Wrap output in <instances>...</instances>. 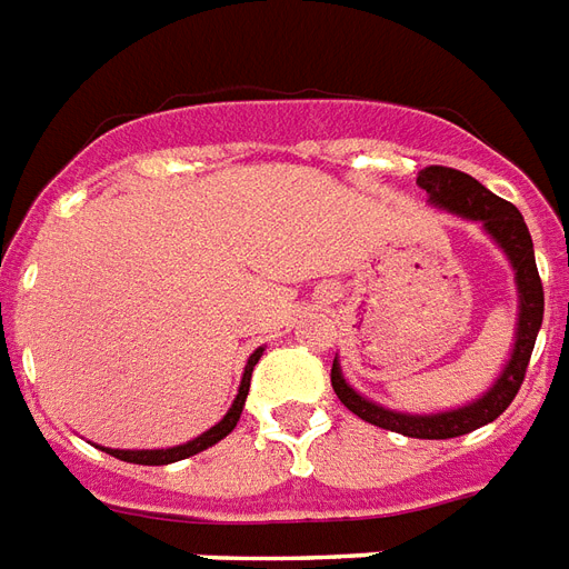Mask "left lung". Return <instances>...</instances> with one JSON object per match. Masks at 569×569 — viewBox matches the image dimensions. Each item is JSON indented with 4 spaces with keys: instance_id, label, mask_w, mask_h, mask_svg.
Returning <instances> with one entry per match:
<instances>
[{
    "instance_id": "left-lung-1",
    "label": "left lung",
    "mask_w": 569,
    "mask_h": 569,
    "mask_svg": "<svg viewBox=\"0 0 569 569\" xmlns=\"http://www.w3.org/2000/svg\"><path fill=\"white\" fill-rule=\"evenodd\" d=\"M417 186L426 188V194H429L435 207L447 209L452 216H462V219L480 221L482 230L501 246L507 260L512 263L516 290H519V323H516V345H512L510 360L498 375V381L489 387V392H482L480 399H473L465 408L441 413H401L383 408L378 401H369L345 381L339 360L332 362L330 381L341 405L357 413L360 420L381 426V429L399 431V435H408V438L443 441V438H459V435L480 429L486 422L498 420L510 408V401L516 399V392L525 381L528 360H531L533 341H537V332H540V323H543V281H540V272H537L528 224H525L522 212L512 203L492 194L489 188L480 186L477 179L462 173V170L441 168V164L420 170Z\"/></svg>"
}]
</instances>
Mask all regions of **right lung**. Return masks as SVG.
I'll list each match as a JSON object with an SVG mask.
<instances>
[{
  "instance_id": "obj_1",
  "label": "right lung",
  "mask_w": 569,
  "mask_h": 569,
  "mask_svg": "<svg viewBox=\"0 0 569 569\" xmlns=\"http://www.w3.org/2000/svg\"><path fill=\"white\" fill-rule=\"evenodd\" d=\"M260 353H263V348L254 350V353L249 357V362H246L242 381H239V392H237V399H233V405H230V411L224 413V417H221V422H216L212 429L203 431V435H198L194 441L179 443V447H168V450H104V452L117 456V459H122V462L170 465V462H179V459H188V456H198V452H203L207 447H212V443H219L221 438H228L230 431L237 429L239 413H242V405H246V396H249V387H251V369L258 366Z\"/></svg>"
}]
</instances>
